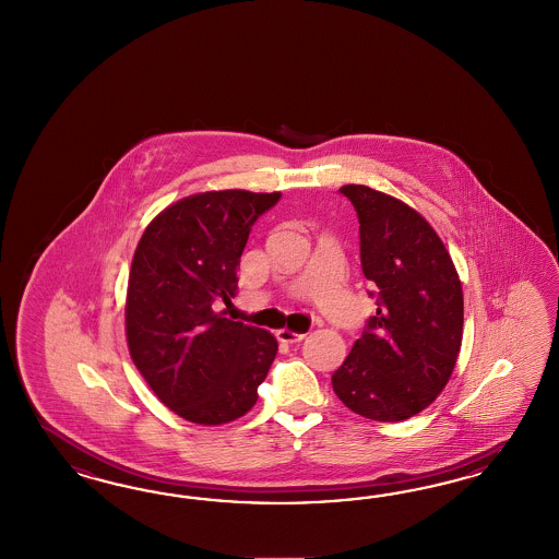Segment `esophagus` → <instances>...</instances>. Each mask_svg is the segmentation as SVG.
Listing matches in <instances>:
<instances>
[{
    "label": "esophagus",
    "instance_id": "esophagus-1",
    "mask_svg": "<svg viewBox=\"0 0 559 559\" xmlns=\"http://www.w3.org/2000/svg\"><path fill=\"white\" fill-rule=\"evenodd\" d=\"M276 338L281 340L283 344H297V342H301L305 338V334H297V332H290V330H278L276 332Z\"/></svg>",
    "mask_w": 559,
    "mask_h": 559
}]
</instances>
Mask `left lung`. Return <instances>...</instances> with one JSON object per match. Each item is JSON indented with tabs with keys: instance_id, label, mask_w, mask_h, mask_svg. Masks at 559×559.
<instances>
[{
	"instance_id": "1",
	"label": "left lung",
	"mask_w": 559,
	"mask_h": 559,
	"mask_svg": "<svg viewBox=\"0 0 559 559\" xmlns=\"http://www.w3.org/2000/svg\"><path fill=\"white\" fill-rule=\"evenodd\" d=\"M358 217L360 266L377 313L332 374L342 404L400 423L444 390L463 338V290L437 231L412 206L362 185L340 188Z\"/></svg>"
}]
</instances>
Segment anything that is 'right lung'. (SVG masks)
<instances>
[{"label":"right lung","mask_w":559,"mask_h":559,"mask_svg":"<svg viewBox=\"0 0 559 559\" xmlns=\"http://www.w3.org/2000/svg\"><path fill=\"white\" fill-rule=\"evenodd\" d=\"M281 192L219 190L162 211L139 239L127 290L129 353L153 393L188 423L217 426L250 412L278 350L271 332L231 322L252 225Z\"/></svg>","instance_id":"right-lung-1"}]
</instances>
